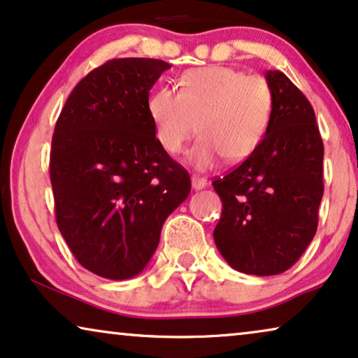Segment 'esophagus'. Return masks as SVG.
<instances>
[{
	"instance_id": "34e87169",
	"label": "esophagus",
	"mask_w": 358,
	"mask_h": 358,
	"mask_svg": "<svg viewBox=\"0 0 358 358\" xmlns=\"http://www.w3.org/2000/svg\"><path fill=\"white\" fill-rule=\"evenodd\" d=\"M192 187L195 189V190H202V189H205L207 187V179H203V178H199V176H192Z\"/></svg>"
}]
</instances>
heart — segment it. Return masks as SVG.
<instances>
[{
  "label": "heart",
  "instance_id": "heart-1",
  "mask_svg": "<svg viewBox=\"0 0 358 358\" xmlns=\"http://www.w3.org/2000/svg\"><path fill=\"white\" fill-rule=\"evenodd\" d=\"M180 90L163 86L148 99V114L158 143L178 155L197 134L187 163L199 171L217 166L222 158L241 163L266 135L272 114V90L266 78L244 75L223 65L192 68L180 76Z\"/></svg>",
  "mask_w": 358,
  "mask_h": 358
}]
</instances>
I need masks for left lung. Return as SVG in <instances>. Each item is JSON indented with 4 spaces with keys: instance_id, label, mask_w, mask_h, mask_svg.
<instances>
[{
    "instance_id": "1",
    "label": "left lung",
    "mask_w": 358,
    "mask_h": 358,
    "mask_svg": "<svg viewBox=\"0 0 358 358\" xmlns=\"http://www.w3.org/2000/svg\"><path fill=\"white\" fill-rule=\"evenodd\" d=\"M272 114L256 151L213 180L223 202L213 231L234 271L277 275L290 268L315 238L324 184V146L315 110L282 71L267 70Z\"/></svg>"
}]
</instances>
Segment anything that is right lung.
Masks as SVG:
<instances>
[{"instance_id":"add662e5","label":"right lung","mask_w":358,"mask_h":358,"mask_svg":"<svg viewBox=\"0 0 358 358\" xmlns=\"http://www.w3.org/2000/svg\"><path fill=\"white\" fill-rule=\"evenodd\" d=\"M171 65L115 58L75 86L52 138L55 217L73 256L110 280L148 266L190 178L158 143L150 90Z\"/></svg>"}]
</instances>
